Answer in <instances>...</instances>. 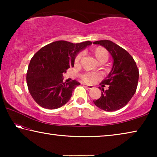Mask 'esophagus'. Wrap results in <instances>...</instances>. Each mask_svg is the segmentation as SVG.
Returning a JSON list of instances; mask_svg holds the SVG:
<instances>
[{"instance_id":"1","label":"esophagus","mask_w":157,"mask_h":157,"mask_svg":"<svg viewBox=\"0 0 157 157\" xmlns=\"http://www.w3.org/2000/svg\"><path fill=\"white\" fill-rule=\"evenodd\" d=\"M84 86L85 87H86V88L89 89H91L94 88V86H93L92 85H87V84H84Z\"/></svg>"}]
</instances>
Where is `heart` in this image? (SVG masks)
<instances>
[{
	"mask_svg": "<svg viewBox=\"0 0 157 157\" xmlns=\"http://www.w3.org/2000/svg\"><path fill=\"white\" fill-rule=\"evenodd\" d=\"M91 53L99 63H105L108 60L109 57V53L108 50L102 46H98L93 48L91 50ZM82 56V55L81 52L78 53L76 55L75 58V63L76 65H78L79 63ZM81 78L82 80L86 82V83H94V82H95L100 78V75L96 73H87L82 75Z\"/></svg>",
	"mask_w": 157,
	"mask_h": 157,
	"instance_id": "b5f03b06",
	"label": "heart"
}]
</instances>
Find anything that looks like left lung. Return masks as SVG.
Returning <instances> with one entry per match:
<instances>
[{
	"instance_id": "obj_1",
	"label": "left lung",
	"mask_w": 157,
	"mask_h": 157,
	"mask_svg": "<svg viewBox=\"0 0 157 157\" xmlns=\"http://www.w3.org/2000/svg\"><path fill=\"white\" fill-rule=\"evenodd\" d=\"M94 44L102 46L113 57V63L111 72L101 82L102 86L109 85V89L102 91L99 99L94 104L106 111H114L124 107L136 91L139 73L136 63L129 53L109 40H100Z\"/></svg>"
}]
</instances>
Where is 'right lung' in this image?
<instances>
[{"instance_id": "obj_1", "label": "right lung", "mask_w": 157, "mask_h": 157, "mask_svg": "<svg viewBox=\"0 0 157 157\" xmlns=\"http://www.w3.org/2000/svg\"><path fill=\"white\" fill-rule=\"evenodd\" d=\"M92 44L86 41L73 44L66 41L50 43L36 52L32 58L26 75L29 92L41 107L55 109L70 100L78 81L63 82V73L73 67L79 52Z\"/></svg>"}]
</instances>
